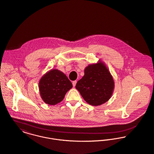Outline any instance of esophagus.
I'll return each instance as SVG.
<instances>
[{"mask_svg":"<svg viewBox=\"0 0 154 154\" xmlns=\"http://www.w3.org/2000/svg\"><path fill=\"white\" fill-rule=\"evenodd\" d=\"M76 82H77L76 81H74L72 82V84H73V87H75V85H76Z\"/></svg>","mask_w":154,"mask_h":154,"instance_id":"1","label":"esophagus"}]
</instances>
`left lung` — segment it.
<instances>
[{"label":"left lung","instance_id":"1","mask_svg":"<svg viewBox=\"0 0 154 154\" xmlns=\"http://www.w3.org/2000/svg\"><path fill=\"white\" fill-rule=\"evenodd\" d=\"M114 84L108 69L99 61L85 69L84 76L78 81L75 87L86 102L92 106H99L110 99Z\"/></svg>","mask_w":154,"mask_h":154}]
</instances>
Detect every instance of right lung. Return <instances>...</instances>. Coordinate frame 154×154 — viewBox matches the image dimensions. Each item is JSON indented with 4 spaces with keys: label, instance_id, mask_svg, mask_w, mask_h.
Instances as JSON below:
<instances>
[{
    "label": "right lung",
    "instance_id": "right-lung-1",
    "mask_svg": "<svg viewBox=\"0 0 154 154\" xmlns=\"http://www.w3.org/2000/svg\"><path fill=\"white\" fill-rule=\"evenodd\" d=\"M72 87V82L66 75L57 69H52L45 74L39 83L42 99L50 105L61 102Z\"/></svg>",
    "mask_w": 154,
    "mask_h": 154
}]
</instances>
